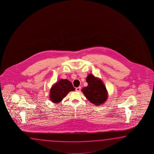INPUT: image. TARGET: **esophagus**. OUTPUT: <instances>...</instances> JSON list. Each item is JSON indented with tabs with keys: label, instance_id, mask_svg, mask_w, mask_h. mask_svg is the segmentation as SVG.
<instances>
[{
	"label": "esophagus",
	"instance_id": "34e87169",
	"mask_svg": "<svg viewBox=\"0 0 154 154\" xmlns=\"http://www.w3.org/2000/svg\"><path fill=\"white\" fill-rule=\"evenodd\" d=\"M80 90H81V87H78V88H76L75 89V91H80Z\"/></svg>",
	"mask_w": 154,
	"mask_h": 154
}]
</instances>
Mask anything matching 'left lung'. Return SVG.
<instances>
[{
    "mask_svg": "<svg viewBox=\"0 0 154 154\" xmlns=\"http://www.w3.org/2000/svg\"><path fill=\"white\" fill-rule=\"evenodd\" d=\"M86 80L88 85L82 91L88 100L95 106L101 105L106 102L108 93L102 80L90 74L88 75Z\"/></svg>",
    "mask_w": 154,
    "mask_h": 154,
    "instance_id": "left-lung-1",
    "label": "left lung"
}]
</instances>
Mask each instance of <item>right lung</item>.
<instances>
[{"instance_id":"right-lung-1","label":"right lung","mask_w":154,"mask_h":154,"mask_svg":"<svg viewBox=\"0 0 154 154\" xmlns=\"http://www.w3.org/2000/svg\"><path fill=\"white\" fill-rule=\"evenodd\" d=\"M71 82L67 79H60L51 87L50 98L52 102L59 103L71 91H75Z\"/></svg>"}]
</instances>
